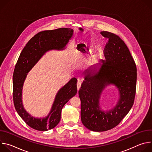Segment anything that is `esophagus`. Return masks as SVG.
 Here are the masks:
<instances>
[{
	"mask_svg": "<svg viewBox=\"0 0 152 152\" xmlns=\"http://www.w3.org/2000/svg\"><path fill=\"white\" fill-rule=\"evenodd\" d=\"M81 86V80L78 79L77 82V91L79 90V88H80Z\"/></svg>",
	"mask_w": 152,
	"mask_h": 152,
	"instance_id": "1",
	"label": "esophagus"
}]
</instances>
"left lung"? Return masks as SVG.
Returning <instances> with one entry per match:
<instances>
[{
  "instance_id": "left-lung-1",
  "label": "left lung",
  "mask_w": 152,
  "mask_h": 152,
  "mask_svg": "<svg viewBox=\"0 0 152 152\" xmlns=\"http://www.w3.org/2000/svg\"><path fill=\"white\" fill-rule=\"evenodd\" d=\"M100 34L108 39L104 49L105 60L97 72L85 75L79 91L81 121L90 131L103 132L117 126L128 114L135 100L137 67L128 48L117 35L107 31ZM119 89L121 97L112 110L103 111L99 106L100 94L107 85Z\"/></svg>"
}]
</instances>
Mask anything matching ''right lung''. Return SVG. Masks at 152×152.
Instances as JSON below:
<instances>
[{
	"label": "right lung",
	"mask_w": 152,
	"mask_h": 152,
	"mask_svg": "<svg viewBox=\"0 0 152 152\" xmlns=\"http://www.w3.org/2000/svg\"><path fill=\"white\" fill-rule=\"evenodd\" d=\"M73 30L59 28L46 30L34 35L21 51L14 70L13 101L15 110L31 127L39 131L54 128L60 121L63 106L77 93V79L73 77L58 92L49 114L45 118H35L24 109L21 100V91L26 75L41 57L52 49L62 50L72 37Z\"/></svg>",
	"instance_id": "1"
}]
</instances>
